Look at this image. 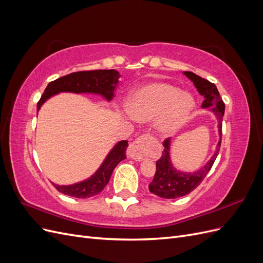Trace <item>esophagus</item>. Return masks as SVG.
<instances>
[{
	"label": "esophagus",
	"mask_w": 263,
	"mask_h": 263,
	"mask_svg": "<svg viewBox=\"0 0 263 263\" xmlns=\"http://www.w3.org/2000/svg\"><path fill=\"white\" fill-rule=\"evenodd\" d=\"M153 141V137L150 135H142L135 139L127 149V155L136 161H141L149 156L150 145Z\"/></svg>",
	"instance_id": "esophagus-1"
}]
</instances>
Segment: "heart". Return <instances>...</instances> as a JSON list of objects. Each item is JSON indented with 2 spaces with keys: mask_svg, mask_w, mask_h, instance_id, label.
Segmentation results:
<instances>
[{
  "mask_svg": "<svg viewBox=\"0 0 263 263\" xmlns=\"http://www.w3.org/2000/svg\"><path fill=\"white\" fill-rule=\"evenodd\" d=\"M194 107L189 93L165 83H149L134 93L128 104L130 116L138 122H149L157 117V128L171 135L185 124Z\"/></svg>",
  "mask_w": 263,
  "mask_h": 263,
  "instance_id": "b5f03b06",
  "label": "heart"
}]
</instances>
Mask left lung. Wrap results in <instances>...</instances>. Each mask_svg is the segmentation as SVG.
<instances>
[{"label":"left lung","mask_w":263,"mask_h":263,"mask_svg":"<svg viewBox=\"0 0 263 263\" xmlns=\"http://www.w3.org/2000/svg\"><path fill=\"white\" fill-rule=\"evenodd\" d=\"M184 73L192 81L197 89L198 93L204 97L202 103L203 108H210L218 119V134L219 141L216 146V150L203 168L193 173H186L178 171L171 163L170 159V141L168 138L163 141L162 157L156 162V173L153 182L149 184V191L155 195L162 198H178L182 197L197 187L201 184L214 164L218 156L221 144V124L222 116L225 112V104L222 102L216 85L209 80L201 78L190 71H184Z\"/></svg>","instance_id":"obj_1"}]
</instances>
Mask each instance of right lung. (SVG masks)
Masks as SVG:
<instances>
[{"label": "right lung", "instance_id": "obj_1", "mask_svg": "<svg viewBox=\"0 0 263 263\" xmlns=\"http://www.w3.org/2000/svg\"><path fill=\"white\" fill-rule=\"evenodd\" d=\"M119 77L121 74L114 69L79 71L61 77L47 85L41 100L37 103V112L47 100L60 92L100 94L107 101H110L114 97ZM127 147V140L118 141L91 178L71 185H58L54 183L52 185L62 194L78 198H86L101 193L108 183L115 166L126 159Z\"/></svg>", "mask_w": 263, "mask_h": 263}]
</instances>
